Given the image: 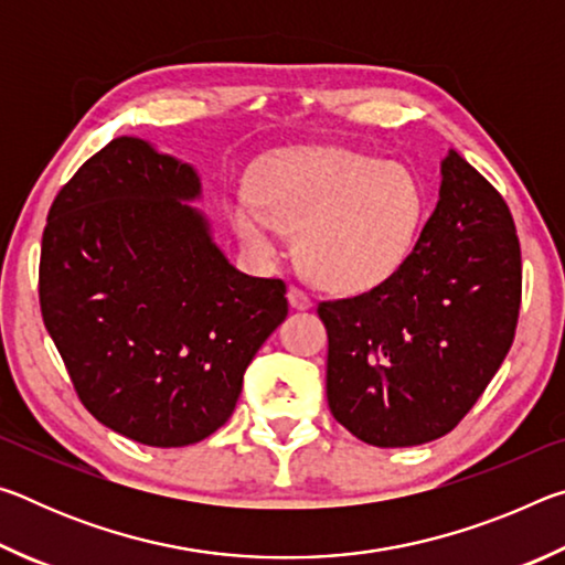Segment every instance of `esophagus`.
I'll list each match as a JSON object with an SVG mask.
<instances>
[{"mask_svg": "<svg viewBox=\"0 0 565 565\" xmlns=\"http://www.w3.org/2000/svg\"><path fill=\"white\" fill-rule=\"evenodd\" d=\"M289 303H291V309H296V311H309L313 306L311 296L301 291V289H296V286H291V289H289Z\"/></svg>", "mask_w": 565, "mask_h": 565, "instance_id": "obj_1", "label": "esophagus"}]
</instances>
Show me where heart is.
I'll return each instance as SVG.
<instances>
[{"mask_svg": "<svg viewBox=\"0 0 565 565\" xmlns=\"http://www.w3.org/2000/svg\"><path fill=\"white\" fill-rule=\"evenodd\" d=\"M252 196L228 204L248 254L279 259L281 232H296L303 271L337 294L388 281L408 259L426 206L408 167L333 147L266 161L252 179Z\"/></svg>", "mask_w": 565, "mask_h": 565, "instance_id": "b5f03b06", "label": "heart"}]
</instances>
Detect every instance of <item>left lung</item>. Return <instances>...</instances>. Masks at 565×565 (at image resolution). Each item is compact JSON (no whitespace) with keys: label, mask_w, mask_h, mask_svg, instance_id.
Listing matches in <instances>:
<instances>
[{"label":"left lung","mask_w":565,"mask_h":565,"mask_svg":"<svg viewBox=\"0 0 565 565\" xmlns=\"http://www.w3.org/2000/svg\"><path fill=\"white\" fill-rule=\"evenodd\" d=\"M519 309L521 246L509 206L451 149L404 266L366 294L319 303L333 418L379 448L454 431L501 369Z\"/></svg>","instance_id":"obj_1"}]
</instances>
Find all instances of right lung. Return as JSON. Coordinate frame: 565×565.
I'll list each match as a JSON object with an SVG mask.
<instances>
[{
  "instance_id": "obj_1",
  "label": "right lung",
  "mask_w": 565,
  "mask_h": 565,
  "mask_svg": "<svg viewBox=\"0 0 565 565\" xmlns=\"http://www.w3.org/2000/svg\"><path fill=\"white\" fill-rule=\"evenodd\" d=\"M196 169L119 137L56 194L40 262L44 327L89 414L157 448L224 426L289 313L286 284L228 264Z\"/></svg>"
}]
</instances>
